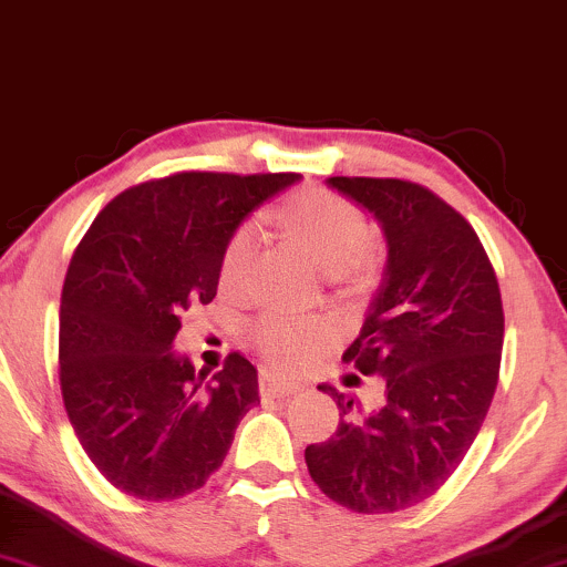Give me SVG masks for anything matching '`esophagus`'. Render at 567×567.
Wrapping results in <instances>:
<instances>
[{"mask_svg": "<svg viewBox=\"0 0 567 567\" xmlns=\"http://www.w3.org/2000/svg\"><path fill=\"white\" fill-rule=\"evenodd\" d=\"M297 390H299V382H291V379L272 374V371H268V369L259 371V392H262V395L286 398V395H291V392H297Z\"/></svg>", "mask_w": 567, "mask_h": 567, "instance_id": "1", "label": "esophagus"}]
</instances>
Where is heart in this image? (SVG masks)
Listing matches in <instances>:
<instances>
[{"label":"heart","instance_id":"obj_1","mask_svg":"<svg viewBox=\"0 0 567 567\" xmlns=\"http://www.w3.org/2000/svg\"><path fill=\"white\" fill-rule=\"evenodd\" d=\"M278 225L286 241L339 284L369 286L382 270V251L369 238V219L363 209L339 193L318 188L297 193L278 212ZM257 241L249 228L230 238L219 265L223 289L238 291L249 281ZM255 339L270 363L291 369L321 348L326 329L316 321L268 318L259 323Z\"/></svg>","mask_w":567,"mask_h":567}]
</instances>
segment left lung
Segmentation results:
<instances>
[{
  "label": "left lung",
  "instance_id": "8db88e82",
  "mask_svg": "<svg viewBox=\"0 0 567 567\" xmlns=\"http://www.w3.org/2000/svg\"><path fill=\"white\" fill-rule=\"evenodd\" d=\"M388 238L384 278L342 361L384 379V403L318 390L339 405L337 432L305 449L326 496L363 515L401 512L454 475L483 427L504 344L502 291L481 238L454 206L409 179L329 177Z\"/></svg>",
  "mask_w": 567,
  "mask_h": 567
}]
</instances>
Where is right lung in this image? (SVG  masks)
<instances>
[{"label": "right lung", "mask_w": 567, "mask_h": 567, "mask_svg": "<svg viewBox=\"0 0 567 567\" xmlns=\"http://www.w3.org/2000/svg\"><path fill=\"white\" fill-rule=\"evenodd\" d=\"M299 175L179 172L118 193L73 251L60 297V392L84 454L111 485L169 502L209 481L259 403L230 352L206 382L172 350L179 316L217 295L233 233Z\"/></svg>", "instance_id": "obj_1"}]
</instances>
